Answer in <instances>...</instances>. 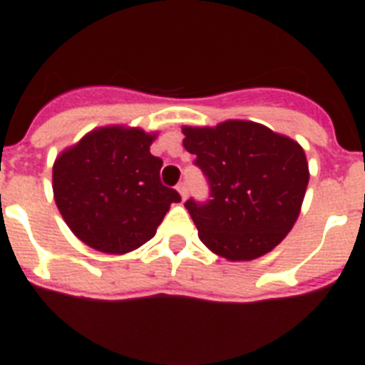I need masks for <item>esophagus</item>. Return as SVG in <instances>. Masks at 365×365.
<instances>
[{
  "mask_svg": "<svg viewBox=\"0 0 365 365\" xmlns=\"http://www.w3.org/2000/svg\"><path fill=\"white\" fill-rule=\"evenodd\" d=\"M187 191H189V189H187V183H185V182H182L180 185H178V193L182 195L183 200L187 199Z\"/></svg>",
  "mask_w": 365,
  "mask_h": 365,
  "instance_id": "obj_1",
  "label": "esophagus"
}]
</instances>
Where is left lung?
Returning a JSON list of instances; mask_svg holds the SVG:
<instances>
[{"instance_id": "1", "label": "left lung", "mask_w": 365, "mask_h": 365, "mask_svg": "<svg viewBox=\"0 0 365 365\" xmlns=\"http://www.w3.org/2000/svg\"><path fill=\"white\" fill-rule=\"evenodd\" d=\"M183 134L210 187L206 202H185L202 244L225 259L250 261L282 242L309 183L299 143L252 121L183 126Z\"/></svg>"}]
</instances>
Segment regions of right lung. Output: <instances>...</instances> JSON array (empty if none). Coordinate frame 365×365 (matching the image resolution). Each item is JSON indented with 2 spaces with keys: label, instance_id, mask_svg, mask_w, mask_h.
Masks as SVG:
<instances>
[{
  "label": "right lung",
  "instance_id": "right-lung-1",
  "mask_svg": "<svg viewBox=\"0 0 365 365\" xmlns=\"http://www.w3.org/2000/svg\"><path fill=\"white\" fill-rule=\"evenodd\" d=\"M155 134L102 126L58 155L54 202L77 239L104 254H126L153 239L182 197L160 183L163 160L149 151Z\"/></svg>",
  "mask_w": 365,
  "mask_h": 365
}]
</instances>
